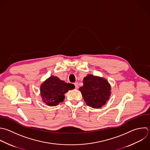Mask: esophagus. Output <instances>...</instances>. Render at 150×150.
<instances>
[{"label":"esophagus","mask_w":150,"mask_h":150,"mask_svg":"<svg viewBox=\"0 0 150 150\" xmlns=\"http://www.w3.org/2000/svg\"><path fill=\"white\" fill-rule=\"evenodd\" d=\"M74 86H75L76 88H79V84H78V83H77V82L74 83Z\"/></svg>","instance_id":"obj_1"}]
</instances>
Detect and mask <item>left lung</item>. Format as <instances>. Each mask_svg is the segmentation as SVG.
Instances as JSON below:
<instances>
[{
  "label": "left lung",
  "mask_w": 150,
  "mask_h": 150,
  "mask_svg": "<svg viewBox=\"0 0 150 150\" xmlns=\"http://www.w3.org/2000/svg\"><path fill=\"white\" fill-rule=\"evenodd\" d=\"M87 105L99 108L108 100L111 88L108 81L104 79L87 75L83 79V86L79 88Z\"/></svg>",
  "instance_id": "1"
}]
</instances>
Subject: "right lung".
I'll use <instances>...</instances> for the list:
<instances>
[{
	"label": "right lung",
	"instance_id": "right-lung-1",
	"mask_svg": "<svg viewBox=\"0 0 150 150\" xmlns=\"http://www.w3.org/2000/svg\"><path fill=\"white\" fill-rule=\"evenodd\" d=\"M74 87L73 84L65 83L57 77L51 76L41 86V96L47 105L55 106L64 100V94L68 90Z\"/></svg>",
	"mask_w": 150,
	"mask_h": 150
}]
</instances>
